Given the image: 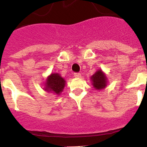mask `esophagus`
<instances>
[{"label":"esophagus","mask_w":147,"mask_h":147,"mask_svg":"<svg viewBox=\"0 0 147 147\" xmlns=\"http://www.w3.org/2000/svg\"><path fill=\"white\" fill-rule=\"evenodd\" d=\"M74 76L76 78H80L81 77V74H80V73H75Z\"/></svg>","instance_id":"34e87169"}]
</instances>
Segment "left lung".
I'll return each mask as SVG.
<instances>
[{
    "label": "left lung",
    "instance_id": "8db88e82",
    "mask_svg": "<svg viewBox=\"0 0 147 147\" xmlns=\"http://www.w3.org/2000/svg\"><path fill=\"white\" fill-rule=\"evenodd\" d=\"M93 88L97 90H100L107 87L108 80L106 74L102 69H98L94 74L90 77Z\"/></svg>",
    "mask_w": 147,
    "mask_h": 147
}]
</instances>
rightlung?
I'll return each mask as SVG.
<instances>
[{"label": "right lung", "mask_w": 147, "mask_h": 147, "mask_svg": "<svg viewBox=\"0 0 147 147\" xmlns=\"http://www.w3.org/2000/svg\"><path fill=\"white\" fill-rule=\"evenodd\" d=\"M66 81L64 78L62 77L58 73L51 74L45 80V88H43L45 91L49 93H52L56 95H60L63 91L65 86Z\"/></svg>", "instance_id": "obj_1"}]
</instances>
